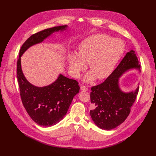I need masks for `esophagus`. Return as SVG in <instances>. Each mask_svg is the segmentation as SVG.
I'll list each match as a JSON object with an SVG mask.
<instances>
[{
    "instance_id": "1",
    "label": "esophagus",
    "mask_w": 156,
    "mask_h": 156,
    "mask_svg": "<svg viewBox=\"0 0 156 156\" xmlns=\"http://www.w3.org/2000/svg\"><path fill=\"white\" fill-rule=\"evenodd\" d=\"M80 89L81 90H83V91H87V90H88V87H87V86H81V88H80Z\"/></svg>"
}]
</instances>
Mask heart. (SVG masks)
<instances>
[{
	"instance_id": "obj_1",
	"label": "heart",
	"mask_w": 156,
	"mask_h": 156,
	"mask_svg": "<svg viewBox=\"0 0 156 156\" xmlns=\"http://www.w3.org/2000/svg\"><path fill=\"white\" fill-rule=\"evenodd\" d=\"M125 45L119 38L105 34H95L85 38L80 44L76 54L68 57L69 69L75 78H79L89 63L91 70L85 76L87 82L98 78H108L113 72L123 55Z\"/></svg>"
}]
</instances>
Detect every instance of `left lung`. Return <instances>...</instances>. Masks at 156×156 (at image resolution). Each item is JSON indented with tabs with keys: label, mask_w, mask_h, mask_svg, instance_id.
<instances>
[{
	"label": "left lung",
	"mask_w": 156,
	"mask_h": 156,
	"mask_svg": "<svg viewBox=\"0 0 156 156\" xmlns=\"http://www.w3.org/2000/svg\"><path fill=\"white\" fill-rule=\"evenodd\" d=\"M133 69L140 71V65L135 51L131 50L103 83L92 87V109L90 114L99 128L107 130L115 128L128 116L139 87L135 90L124 92L119 87V80L125 72Z\"/></svg>",
	"instance_id": "1"
}]
</instances>
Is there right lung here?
<instances>
[{
  "label": "right lung",
  "mask_w": 156,
  "mask_h": 156,
  "mask_svg": "<svg viewBox=\"0 0 156 156\" xmlns=\"http://www.w3.org/2000/svg\"><path fill=\"white\" fill-rule=\"evenodd\" d=\"M68 26H59L39 31L30 37L21 47L17 62V78L22 103L30 118L43 126H51L61 121L69 105L80 91L77 81L61 74L51 85L43 87L30 83L24 76L21 57L28 48L42 42L53 33L65 31Z\"/></svg>",
  "instance_id": "add662e5"
}]
</instances>
